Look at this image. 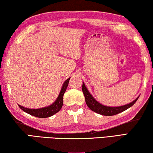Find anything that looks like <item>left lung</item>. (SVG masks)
Masks as SVG:
<instances>
[{"instance_id": "1", "label": "left lung", "mask_w": 153, "mask_h": 153, "mask_svg": "<svg viewBox=\"0 0 153 153\" xmlns=\"http://www.w3.org/2000/svg\"><path fill=\"white\" fill-rule=\"evenodd\" d=\"M82 92L84 93L85 100H86V105H88L90 109L94 111L95 113H97L98 114L106 116H111V115H115L117 114L123 112V111L128 109L129 107H131L134 103L136 102V100H138V97L136 100H134L133 102H131L129 104H127L126 105L121 106V107H107V106L102 105L97 102L92 96L90 94L88 90L86 88L84 83L83 82L82 85Z\"/></svg>"}]
</instances>
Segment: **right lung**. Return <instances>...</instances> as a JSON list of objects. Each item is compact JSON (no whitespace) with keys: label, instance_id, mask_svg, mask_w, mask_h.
Segmentation results:
<instances>
[{"label":"right lung","instance_id":"obj_1","mask_svg":"<svg viewBox=\"0 0 153 153\" xmlns=\"http://www.w3.org/2000/svg\"><path fill=\"white\" fill-rule=\"evenodd\" d=\"M70 79V77L67 79L65 82L63 83V86L61 90V92L59 93V95L58 96L57 98L55 100V102L53 103L51 105L48 106V107L38 108V109H32V108H25L22 106L19 105V107L22 109L24 112L30 114L31 115L34 116L36 117L39 118H46L49 117L51 116L55 115V113L59 112L61 110V108L63 104V95L64 93L65 92L67 87L69 84V81Z\"/></svg>","mask_w":153,"mask_h":153}]
</instances>
